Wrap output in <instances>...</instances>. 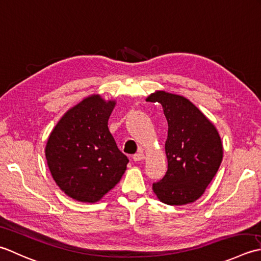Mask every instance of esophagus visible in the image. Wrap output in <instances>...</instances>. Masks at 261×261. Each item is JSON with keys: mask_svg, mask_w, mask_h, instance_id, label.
<instances>
[{"mask_svg": "<svg viewBox=\"0 0 261 261\" xmlns=\"http://www.w3.org/2000/svg\"><path fill=\"white\" fill-rule=\"evenodd\" d=\"M144 158H145L144 154H143L142 152H138V153H136V154H134V155H133V160H134L135 162H140L142 160H144Z\"/></svg>", "mask_w": 261, "mask_h": 261, "instance_id": "esophagus-1", "label": "esophagus"}]
</instances>
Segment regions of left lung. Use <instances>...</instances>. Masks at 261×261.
I'll list each match as a JSON object with an SVG mask.
<instances>
[{"label":"left lung","mask_w":261,"mask_h":261,"mask_svg":"<svg viewBox=\"0 0 261 261\" xmlns=\"http://www.w3.org/2000/svg\"><path fill=\"white\" fill-rule=\"evenodd\" d=\"M161 103L168 121L166 154L168 171L153 184L162 203L191 204L200 198L219 170L223 159L221 136L215 125L187 98L155 91L146 98Z\"/></svg>","instance_id":"left-lung-1"}]
</instances>
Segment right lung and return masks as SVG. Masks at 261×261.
Returning a JSON list of instances; mask_svg holds the SVG:
<instances>
[{
  "mask_svg": "<svg viewBox=\"0 0 261 261\" xmlns=\"http://www.w3.org/2000/svg\"><path fill=\"white\" fill-rule=\"evenodd\" d=\"M116 100L91 94L68 109L53 128L45 155L53 179L68 197L97 203L119 182L128 159L108 128Z\"/></svg>",
  "mask_w": 261,
  "mask_h": 261,
  "instance_id": "obj_1",
  "label": "right lung"
}]
</instances>
